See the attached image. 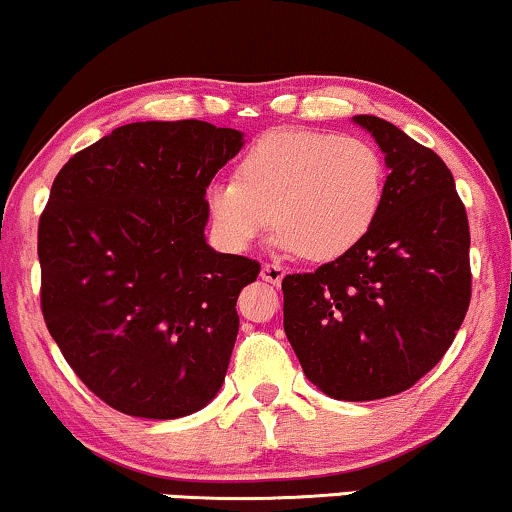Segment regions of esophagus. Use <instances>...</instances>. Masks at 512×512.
Instances as JSON below:
<instances>
[{"mask_svg": "<svg viewBox=\"0 0 512 512\" xmlns=\"http://www.w3.org/2000/svg\"><path fill=\"white\" fill-rule=\"evenodd\" d=\"M261 277L268 282V285H280L282 277H285V268L275 266V263H266V266L261 268Z\"/></svg>", "mask_w": 512, "mask_h": 512, "instance_id": "34e87169", "label": "esophagus"}]
</instances>
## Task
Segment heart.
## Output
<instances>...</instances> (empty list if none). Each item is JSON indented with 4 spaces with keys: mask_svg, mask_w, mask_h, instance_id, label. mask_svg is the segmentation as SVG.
I'll return each mask as SVG.
<instances>
[{
    "mask_svg": "<svg viewBox=\"0 0 512 512\" xmlns=\"http://www.w3.org/2000/svg\"><path fill=\"white\" fill-rule=\"evenodd\" d=\"M384 185L380 151L363 137L275 128L246 147L235 180L208 189L206 204L230 251L254 244L273 218L277 249L332 261L372 230Z\"/></svg>",
    "mask_w": 512,
    "mask_h": 512,
    "instance_id": "1",
    "label": "heart"
}]
</instances>
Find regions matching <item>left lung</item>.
Returning <instances> with one entry per match:
<instances>
[{
	"label": "left lung",
	"instance_id": "8db88e82",
	"mask_svg": "<svg viewBox=\"0 0 512 512\" xmlns=\"http://www.w3.org/2000/svg\"><path fill=\"white\" fill-rule=\"evenodd\" d=\"M384 151L382 211L349 254L287 275L285 332L306 377L339 401L401 394L437 365L470 306V225L451 170L377 116H353Z\"/></svg>",
	"mask_w": 512,
	"mask_h": 512
}]
</instances>
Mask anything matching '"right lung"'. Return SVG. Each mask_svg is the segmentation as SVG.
<instances>
[{
  "label": "right lung",
  "mask_w": 512,
  "mask_h": 512,
  "mask_svg": "<svg viewBox=\"0 0 512 512\" xmlns=\"http://www.w3.org/2000/svg\"><path fill=\"white\" fill-rule=\"evenodd\" d=\"M204 121L121 125L56 175L37 227L42 315L82 384L132 418L223 387L256 261L206 244V187L242 149Z\"/></svg>",
  "instance_id": "right-lung-1"
}]
</instances>
